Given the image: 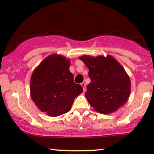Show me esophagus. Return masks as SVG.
<instances>
[{
  "label": "esophagus",
  "instance_id": "1",
  "mask_svg": "<svg viewBox=\"0 0 154 154\" xmlns=\"http://www.w3.org/2000/svg\"><path fill=\"white\" fill-rule=\"evenodd\" d=\"M81 86H82V87H83V91L85 92V90H86L85 83H81Z\"/></svg>",
  "mask_w": 154,
  "mask_h": 154
}]
</instances>
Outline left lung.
<instances>
[{
	"mask_svg": "<svg viewBox=\"0 0 154 154\" xmlns=\"http://www.w3.org/2000/svg\"><path fill=\"white\" fill-rule=\"evenodd\" d=\"M79 59L89 69L91 82L85 95L94 110L109 114L124 106L130 97L131 83L121 64L109 54L83 55Z\"/></svg>",
	"mask_w": 154,
	"mask_h": 154,
	"instance_id": "obj_1",
	"label": "left lung"
}]
</instances>
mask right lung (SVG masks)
Wrapping results in <instances>:
<instances>
[{"label":"right lung","instance_id":"add662e5","mask_svg":"<svg viewBox=\"0 0 154 154\" xmlns=\"http://www.w3.org/2000/svg\"><path fill=\"white\" fill-rule=\"evenodd\" d=\"M69 59L57 54L48 56L32 73L30 94L42 112L59 116L70 110L75 98L83 92L81 85L73 82Z\"/></svg>","mask_w":154,"mask_h":154}]
</instances>
